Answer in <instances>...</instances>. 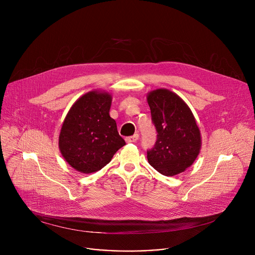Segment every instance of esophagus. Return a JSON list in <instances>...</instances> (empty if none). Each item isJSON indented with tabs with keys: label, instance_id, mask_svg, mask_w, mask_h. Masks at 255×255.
Listing matches in <instances>:
<instances>
[{
	"label": "esophagus",
	"instance_id": "obj_1",
	"mask_svg": "<svg viewBox=\"0 0 255 255\" xmlns=\"http://www.w3.org/2000/svg\"><path fill=\"white\" fill-rule=\"evenodd\" d=\"M138 138H139V135L136 133V134H134V135H132V136L126 137V138H125V140H126V142H127V143H132V142L137 141V140H138Z\"/></svg>",
	"mask_w": 255,
	"mask_h": 255
}]
</instances>
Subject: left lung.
<instances>
[{"instance_id":"left-lung-1","label":"left lung","mask_w":255,"mask_h":255,"mask_svg":"<svg viewBox=\"0 0 255 255\" xmlns=\"http://www.w3.org/2000/svg\"><path fill=\"white\" fill-rule=\"evenodd\" d=\"M151 119L157 131L147 150L149 164L166 176L190 167L201 150V133L189 106L176 94L158 89L147 95Z\"/></svg>"}]
</instances>
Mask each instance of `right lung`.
<instances>
[{
	"label": "right lung",
	"mask_w": 255,
	"mask_h": 255,
	"mask_svg": "<svg viewBox=\"0 0 255 255\" xmlns=\"http://www.w3.org/2000/svg\"><path fill=\"white\" fill-rule=\"evenodd\" d=\"M111 103L110 94L92 91L69 109L58 146L65 161L78 171L92 173L102 169L126 144L109 114Z\"/></svg>",
	"instance_id": "obj_1"
}]
</instances>
